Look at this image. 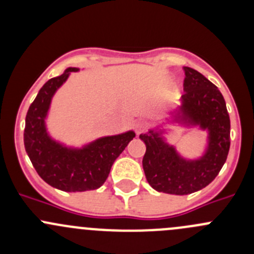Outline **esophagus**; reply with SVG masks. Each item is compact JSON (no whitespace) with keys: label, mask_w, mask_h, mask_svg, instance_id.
<instances>
[{"label":"esophagus","mask_w":254,"mask_h":254,"mask_svg":"<svg viewBox=\"0 0 254 254\" xmlns=\"http://www.w3.org/2000/svg\"><path fill=\"white\" fill-rule=\"evenodd\" d=\"M135 130H136L137 134L145 131V130H146V123L142 122V120H139V122L135 123Z\"/></svg>","instance_id":"esophagus-1"}]
</instances>
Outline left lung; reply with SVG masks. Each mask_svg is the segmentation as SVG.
Here are the masks:
<instances>
[{
	"mask_svg": "<svg viewBox=\"0 0 254 254\" xmlns=\"http://www.w3.org/2000/svg\"><path fill=\"white\" fill-rule=\"evenodd\" d=\"M184 91L182 104L173 112V122L199 127L207 131V146L196 160H187L175 146L165 141V130L151 129L140 135L146 152L142 167L155 190L187 195L205 188L219 175L230 150V117L226 103L214 83L190 67H183Z\"/></svg>",
	"mask_w": 254,
	"mask_h": 254,
	"instance_id": "obj_1",
	"label": "left lung"
}]
</instances>
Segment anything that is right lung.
Here are the masks:
<instances>
[{
  "label": "right lung",
  "instance_id": "right-lung-1",
  "mask_svg": "<svg viewBox=\"0 0 254 254\" xmlns=\"http://www.w3.org/2000/svg\"><path fill=\"white\" fill-rule=\"evenodd\" d=\"M77 67L66 68L40 88L25 117L24 147L38 175L48 184L64 191H86L99 188L108 178L118 156L135 137L134 131L104 136L81 148L66 147L47 131L51 99Z\"/></svg>",
  "mask_w": 254,
  "mask_h": 254
}]
</instances>
